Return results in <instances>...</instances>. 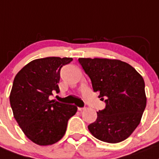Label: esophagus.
Returning a JSON list of instances; mask_svg holds the SVG:
<instances>
[{
	"instance_id": "34e87169",
	"label": "esophagus",
	"mask_w": 159,
	"mask_h": 159,
	"mask_svg": "<svg viewBox=\"0 0 159 159\" xmlns=\"http://www.w3.org/2000/svg\"><path fill=\"white\" fill-rule=\"evenodd\" d=\"M84 109H85V108H80V107L78 108L79 111H83V110H84Z\"/></svg>"
}]
</instances>
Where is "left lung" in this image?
Masks as SVG:
<instances>
[{
    "label": "left lung",
    "mask_w": 159,
    "mask_h": 159,
    "mask_svg": "<svg viewBox=\"0 0 159 159\" xmlns=\"http://www.w3.org/2000/svg\"><path fill=\"white\" fill-rule=\"evenodd\" d=\"M90 77L94 92H99L105 108L97 112L88 126L101 141L116 143L126 140L140 124L147 104L144 81L128 63L108 58H79Z\"/></svg>",
    "instance_id": "8db88e82"
}]
</instances>
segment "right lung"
Masks as SVG:
<instances>
[{
	"mask_svg": "<svg viewBox=\"0 0 159 159\" xmlns=\"http://www.w3.org/2000/svg\"><path fill=\"white\" fill-rule=\"evenodd\" d=\"M72 58L48 57L25 65L13 81L10 104L13 116L22 132L33 143L51 145L65 135L68 121L77 107L50 99L59 92L60 70Z\"/></svg>",
	"mask_w": 159,
	"mask_h": 159,
	"instance_id": "obj_1",
	"label": "right lung"
}]
</instances>
